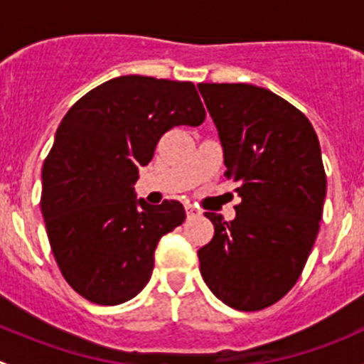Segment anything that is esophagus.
<instances>
[{"label":"esophagus","mask_w":364,"mask_h":364,"mask_svg":"<svg viewBox=\"0 0 364 364\" xmlns=\"http://www.w3.org/2000/svg\"><path fill=\"white\" fill-rule=\"evenodd\" d=\"M200 215H203V211H200L199 208H196V205L192 204L186 205V216H188V218H197V216Z\"/></svg>","instance_id":"esophagus-1"}]
</instances>
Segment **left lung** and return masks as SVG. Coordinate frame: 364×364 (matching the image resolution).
Instances as JSON below:
<instances>
[{
	"label": "left lung",
	"instance_id": "1",
	"mask_svg": "<svg viewBox=\"0 0 364 364\" xmlns=\"http://www.w3.org/2000/svg\"><path fill=\"white\" fill-rule=\"evenodd\" d=\"M197 87L218 128L225 178L241 197L232 222L204 213L215 236L199 250L200 274L227 306L264 310L294 287L317 240L326 199L321 144L308 117L269 90Z\"/></svg>",
	"mask_w": 364,
	"mask_h": 364
}]
</instances>
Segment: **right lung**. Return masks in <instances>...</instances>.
<instances>
[{"label": "right lung", "instance_id": "right-lung-1", "mask_svg": "<svg viewBox=\"0 0 364 364\" xmlns=\"http://www.w3.org/2000/svg\"><path fill=\"white\" fill-rule=\"evenodd\" d=\"M205 111L192 82L123 75L75 102L42 168L47 237L70 287L95 304H121L146 287L160 237L181 225L178 200H135L139 167L165 132L199 127Z\"/></svg>", "mask_w": 364, "mask_h": 364}]
</instances>
